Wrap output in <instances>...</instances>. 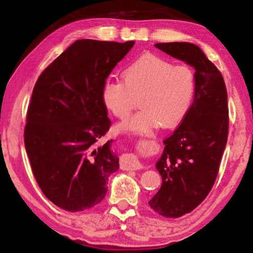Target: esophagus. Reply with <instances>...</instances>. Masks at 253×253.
Returning a JSON list of instances; mask_svg holds the SVG:
<instances>
[{"label":"esophagus","mask_w":253,"mask_h":253,"mask_svg":"<svg viewBox=\"0 0 253 253\" xmlns=\"http://www.w3.org/2000/svg\"><path fill=\"white\" fill-rule=\"evenodd\" d=\"M122 168L125 169H132L137 170L142 169V163H140L134 155L130 154H126L122 160Z\"/></svg>","instance_id":"esophagus-1"}]
</instances>
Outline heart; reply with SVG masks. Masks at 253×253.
I'll return each instance as SVG.
<instances>
[{
  "label": "heart",
  "mask_w": 253,
  "mask_h": 253,
  "mask_svg": "<svg viewBox=\"0 0 253 253\" xmlns=\"http://www.w3.org/2000/svg\"><path fill=\"white\" fill-rule=\"evenodd\" d=\"M123 79H108L102 87V100L111 114L125 119L138 99L140 109L118 130L146 135L160 127L178 125L193 102L195 76L186 66H174L153 53L142 54L123 71Z\"/></svg>",
  "instance_id": "b5f03b06"
}]
</instances>
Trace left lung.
I'll use <instances>...</instances> for the list:
<instances>
[{
	"label": "left lung",
	"instance_id": "obj_1",
	"mask_svg": "<svg viewBox=\"0 0 253 253\" xmlns=\"http://www.w3.org/2000/svg\"><path fill=\"white\" fill-rule=\"evenodd\" d=\"M155 46L195 69L193 104L164 140L156 163L162 185L148 202L163 216L179 217L203 202L215 182L228 140V93L221 72L198 45L169 42Z\"/></svg>",
	"mask_w": 253,
	"mask_h": 253
}]
</instances>
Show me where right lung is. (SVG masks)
I'll return each instance as SVG.
<instances>
[{
  "label": "right lung",
  "instance_id": "obj_1",
  "mask_svg": "<svg viewBox=\"0 0 253 253\" xmlns=\"http://www.w3.org/2000/svg\"><path fill=\"white\" fill-rule=\"evenodd\" d=\"M134 44L77 40L34 85L25 149L41 191L67 211H84L101 202L108 177L119 169L113 140L97 144L110 127L102 87Z\"/></svg>",
  "mask_w": 253,
  "mask_h": 253
}]
</instances>
